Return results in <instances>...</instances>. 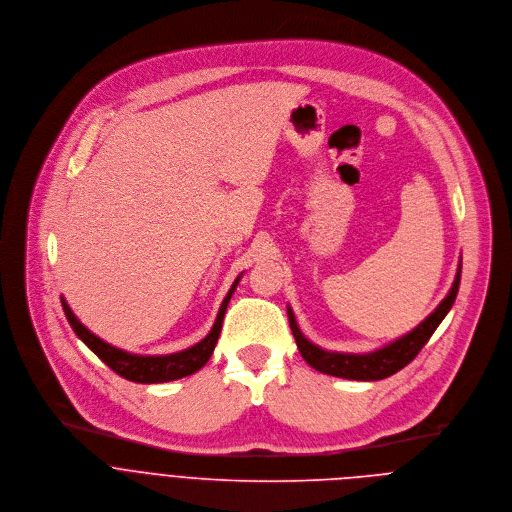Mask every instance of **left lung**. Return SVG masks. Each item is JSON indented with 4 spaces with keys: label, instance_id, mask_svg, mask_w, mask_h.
<instances>
[{
    "label": "left lung",
    "instance_id": "8db88e82",
    "mask_svg": "<svg viewBox=\"0 0 512 512\" xmlns=\"http://www.w3.org/2000/svg\"><path fill=\"white\" fill-rule=\"evenodd\" d=\"M460 273H462V263L458 265V271H456V277H454V283H452L448 295L418 327H414L410 333L396 339V342H392L376 352H370V354H339V352H327V350L317 348L301 333L291 307H287L289 327L293 331L297 350L303 356V360L313 370H317L321 374L346 378V380H360V382L384 380V378L400 372L402 368H406L426 346V342L432 337L436 327L442 323V319L446 317V313L450 311V307L456 299L458 285H460Z\"/></svg>",
    "mask_w": 512,
    "mask_h": 512
}]
</instances>
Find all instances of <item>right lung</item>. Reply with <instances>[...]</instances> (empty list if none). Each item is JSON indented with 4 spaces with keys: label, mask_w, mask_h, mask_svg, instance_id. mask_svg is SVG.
<instances>
[{
    "label": "right lung",
    "mask_w": 512,
    "mask_h": 512,
    "mask_svg": "<svg viewBox=\"0 0 512 512\" xmlns=\"http://www.w3.org/2000/svg\"><path fill=\"white\" fill-rule=\"evenodd\" d=\"M239 279H241V275L235 279L227 297L223 299L221 309L215 319V325L211 327L207 337L201 339L199 344H195L189 350L168 354V356H138V354H128L124 350H118V348L106 344L104 339H100L98 335H94L86 325H82L78 321V317L72 313V309L64 297H62V307H64V313H66L72 329L76 331V335L112 372H116L118 376L130 380V382H136V384H162V382H173V380L191 376V374L199 372L209 362V358L217 346L227 305L231 301L233 291L239 285Z\"/></svg>",
    "instance_id": "obj_1"
}]
</instances>
